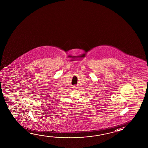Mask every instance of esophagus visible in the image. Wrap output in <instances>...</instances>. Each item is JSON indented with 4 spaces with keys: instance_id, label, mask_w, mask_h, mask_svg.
I'll return each instance as SVG.
<instances>
[{
    "instance_id": "1",
    "label": "esophagus",
    "mask_w": 148,
    "mask_h": 148,
    "mask_svg": "<svg viewBox=\"0 0 148 148\" xmlns=\"http://www.w3.org/2000/svg\"><path fill=\"white\" fill-rule=\"evenodd\" d=\"M73 88L74 90H76L77 89V87L76 86H73Z\"/></svg>"
}]
</instances>
